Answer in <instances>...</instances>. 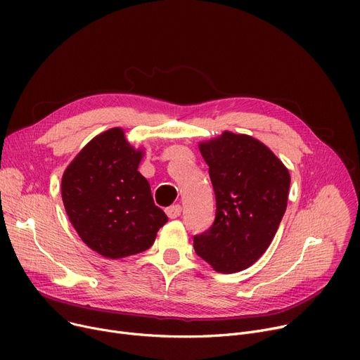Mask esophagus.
Segmentation results:
<instances>
[{
    "instance_id": "obj_1",
    "label": "esophagus",
    "mask_w": 360,
    "mask_h": 360,
    "mask_svg": "<svg viewBox=\"0 0 360 360\" xmlns=\"http://www.w3.org/2000/svg\"><path fill=\"white\" fill-rule=\"evenodd\" d=\"M181 212H182V207L179 204H175V205H170L166 209V214L169 219H176L181 216Z\"/></svg>"
}]
</instances>
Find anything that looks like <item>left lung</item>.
<instances>
[{
	"mask_svg": "<svg viewBox=\"0 0 360 360\" xmlns=\"http://www.w3.org/2000/svg\"><path fill=\"white\" fill-rule=\"evenodd\" d=\"M209 165L216 219L194 248L224 274L242 271L267 251L288 207V167L259 140L223 131L198 144Z\"/></svg>",
	"mask_w": 360,
	"mask_h": 360,
	"instance_id": "left-lung-1",
	"label": "left lung"
}]
</instances>
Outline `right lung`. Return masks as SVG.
<instances>
[{
	"mask_svg": "<svg viewBox=\"0 0 360 360\" xmlns=\"http://www.w3.org/2000/svg\"><path fill=\"white\" fill-rule=\"evenodd\" d=\"M144 156L115 127L91 139L67 166L61 195L82 240L105 258L148 250L167 221L155 204L148 181L139 172Z\"/></svg>",
	"mask_w": 360,
	"mask_h": 360,
	"instance_id": "1",
	"label": "right lung"
}]
</instances>
